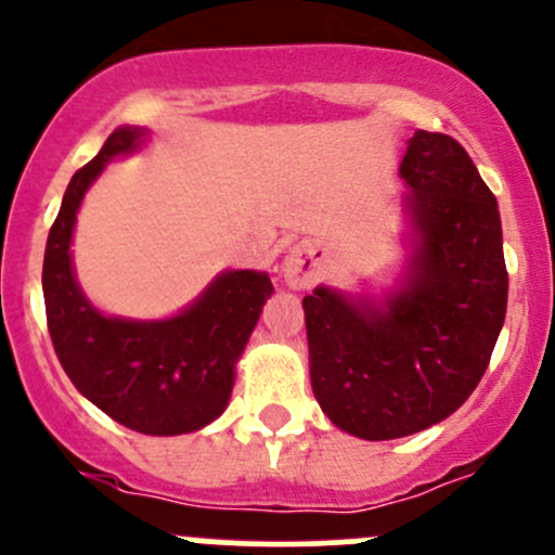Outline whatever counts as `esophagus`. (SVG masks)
Returning <instances> with one entry per match:
<instances>
[{"label": "esophagus", "mask_w": 555, "mask_h": 555, "mask_svg": "<svg viewBox=\"0 0 555 555\" xmlns=\"http://www.w3.org/2000/svg\"><path fill=\"white\" fill-rule=\"evenodd\" d=\"M319 273V258L317 247L311 244H297V247L289 249V255L284 258V279H287L289 287L302 289L311 287L317 282Z\"/></svg>", "instance_id": "obj_1"}]
</instances>
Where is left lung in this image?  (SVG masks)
Returning <instances> with one entry per match:
<instances>
[{"label":"left lung","instance_id":"1","mask_svg":"<svg viewBox=\"0 0 555 555\" xmlns=\"http://www.w3.org/2000/svg\"><path fill=\"white\" fill-rule=\"evenodd\" d=\"M399 172L420 236L406 287L385 311L326 287L302 297L313 396L337 428L366 441L452 415L487 372L508 306L498 199L468 151L417 130Z\"/></svg>","mask_w":555,"mask_h":555}]
</instances>
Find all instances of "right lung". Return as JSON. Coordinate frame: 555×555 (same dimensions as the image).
<instances>
[{
  "label": "right lung",
  "instance_id": "right-lung-1",
  "mask_svg": "<svg viewBox=\"0 0 555 555\" xmlns=\"http://www.w3.org/2000/svg\"><path fill=\"white\" fill-rule=\"evenodd\" d=\"M140 138L138 127H116L68 183L44 249L47 330L66 375L98 410L138 434L178 436L225 410L233 364L273 287L266 273L229 271L167 322L108 319L85 300L68 253L81 196L111 156L138 149Z\"/></svg>",
  "mask_w": 555,
  "mask_h": 555
}]
</instances>
